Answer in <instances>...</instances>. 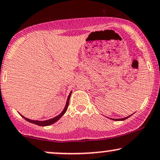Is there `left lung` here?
I'll list each match as a JSON object with an SVG mask.
<instances>
[{
	"mask_svg": "<svg viewBox=\"0 0 160 160\" xmlns=\"http://www.w3.org/2000/svg\"><path fill=\"white\" fill-rule=\"evenodd\" d=\"M131 115H130V116H128V117H126V118H120V119H114V118H112V120H114V121H117V120H119V121H124V120H125V119L128 118L129 117H130V116H131Z\"/></svg>",
	"mask_w": 160,
	"mask_h": 160,
	"instance_id": "left-lung-1",
	"label": "left lung"
}]
</instances>
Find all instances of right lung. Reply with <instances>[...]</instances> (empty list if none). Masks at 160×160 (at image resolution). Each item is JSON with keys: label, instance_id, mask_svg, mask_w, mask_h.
Listing matches in <instances>:
<instances>
[{"label": "right lung", "instance_id": "obj_1", "mask_svg": "<svg viewBox=\"0 0 160 160\" xmlns=\"http://www.w3.org/2000/svg\"><path fill=\"white\" fill-rule=\"evenodd\" d=\"M72 95V92H71L70 94H69L68 97V99H67V102H66V104H65V107L64 109H63V111L62 112L59 114V115H57V116L54 117L53 118H51V119H49V120H46V121H34V120H31V119H28L27 118H25V117L22 116L24 118L25 120L28 121V122L32 123V124H35L36 125H38V126H42V127H45V126H48V125H51V124H53V123H55L56 122H57V121L59 120V118H61L62 116L63 115L65 114V112L67 111V109H68V104H69V99H70V96Z\"/></svg>", "mask_w": 160, "mask_h": 160}]
</instances>
